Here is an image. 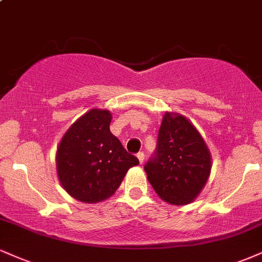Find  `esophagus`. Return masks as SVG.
I'll use <instances>...</instances> for the list:
<instances>
[{"instance_id":"obj_1","label":"esophagus","mask_w":262,"mask_h":262,"mask_svg":"<svg viewBox=\"0 0 262 262\" xmlns=\"http://www.w3.org/2000/svg\"><path fill=\"white\" fill-rule=\"evenodd\" d=\"M137 157H138V160H139V162H140V165H143V162H144V159H145V155L143 152H139L137 155Z\"/></svg>"}]
</instances>
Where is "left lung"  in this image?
Here are the masks:
<instances>
[{
  "label": "left lung",
  "instance_id": "obj_1",
  "mask_svg": "<svg viewBox=\"0 0 262 262\" xmlns=\"http://www.w3.org/2000/svg\"><path fill=\"white\" fill-rule=\"evenodd\" d=\"M150 184L166 203L187 205L205 187L211 155L196 128L177 113H165L155 154L144 166Z\"/></svg>",
  "mask_w": 262,
  "mask_h": 262
}]
</instances>
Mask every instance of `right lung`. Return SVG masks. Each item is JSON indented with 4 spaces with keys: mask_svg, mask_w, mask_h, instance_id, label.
I'll return each mask as SVG.
<instances>
[{
    "mask_svg": "<svg viewBox=\"0 0 262 262\" xmlns=\"http://www.w3.org/2000/svg\"><path fill=\"white\" fill-rule=\"evenodd\" d=\"M111 119L107 110H90L71 125L58 145V179L81 203L106 200L116 193L128 169L139 165L111 133Z\"/></svg>",
    "mask_w": 262,
    "mask_h": 262,
    "instance_id": "add662e5",
    "label": "right lung"
}]
</instances>
